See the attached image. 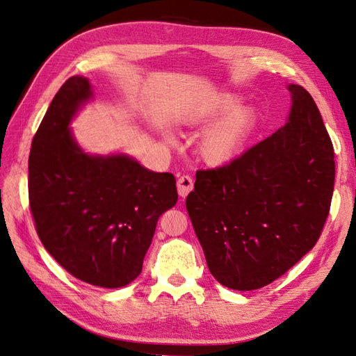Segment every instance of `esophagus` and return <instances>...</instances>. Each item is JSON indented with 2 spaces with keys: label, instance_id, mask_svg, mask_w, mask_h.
I'll use <instances>...</instances> for the list:
<instances>
[{
  "label": "esophagus",
  "instance_id": "obj_1",
  "mask_svg": "<svg viewBox=\"0 0 356 356\" xmlns=\"http://www.w3.org/2000/svg\"><path fill=\"white\" fill-rule=\"evenodd\" d=\"M177 187H178L179 196L186 197L188 193L193 190V187H195V181H193V178L190 175H182V177L178 178Z\"/></svg>",
  "mask_w": 356,
  "mask_h": 356
}]
</instances>
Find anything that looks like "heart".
Here are the masks:
<instances>
[{"instance_id": "b5f03b06", "label": "heart", "mask_w": 356, "mask_h": 356, "mask_svg": "<svg viewBox=\"0 0 356 356\" xmlns=\"http://www.w3.org/2000/svg\"><path fill=\"white\" fill-rule=\"evenodd\" d=\"M238 105V98L222 93L211 99L197 114V122H207L225 114L203 135L200 154L211 165H224L242 153L257 123V113L250 105Z\"/></svg>"}]
</instances>
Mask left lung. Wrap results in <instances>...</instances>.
Here are the masks:
<instances>
[{
    "instance_id": "left-lung-1",
    "label": "left lung",
    "mask_w": 356,
    "mask_h": 356,
    "mask_svg": "<svg viewBox=\"0 0 356 356\" xmlns=\"http://www.w3.org/2000/svg\"><path fill=\"white\" fill-rule=\"evenodd\" d=\"M288 123L230 163L200 169L186 207L209 272L236 291L272 284L318 242L334 148L310 93L289 84Z\"/></svg>"
}]
</instances>
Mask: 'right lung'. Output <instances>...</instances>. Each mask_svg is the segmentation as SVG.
I'll list each match as a JSON object with an SVG mask.
<instances>
[{"mask_svg":"<svg viewBox=\"0 0 356 356\" xmlns=\"http://www.w3.org/2000/svg\"><path fill=\"white\" fill-rule=\"evenodd\" d=\"M90 98L89 80L79 75L53 98L32 139L29 208L40 241L68 273L120 288L141 273L160 215L178 200L177 181L123 154H86L70 123Z\"/></svg>","mask_w":356,"mask_h":356,"instance_id":"add662e5","label":"right lung"}]
</instances>
